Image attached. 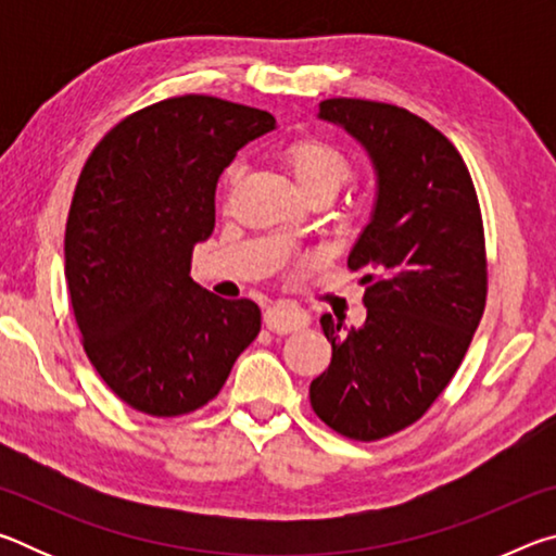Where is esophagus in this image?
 <instances>
[{
    "label": "esophagus",
    "mask_w": 556,
    "mask_h": 556,
    "mask_svg": "<svg viewBox=\"0 0 556 556\" xmlns=\"http://www.w3.org/2000/svg\"><path fill=\"white\" fill-rule=\"evenodd\" d=\"M265 326L271 333L301 331V328L308 326V314L301 306L291 304V301H279V304H271L265 312Z\"/></svg>",
    "instance_id": "obj_1"
}]
</instances>
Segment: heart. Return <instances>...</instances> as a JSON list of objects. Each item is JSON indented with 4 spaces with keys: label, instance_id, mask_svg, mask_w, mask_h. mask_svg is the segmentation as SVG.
<instances>
[{
    "label": "heart",
    "instance_id": "obj_1",
    "mask_svg": "<svg viewBox=\"0 0 556 556\" xmlns=\"http://www.w3.org/2000/svg\"><path fill=\"white\" fill-rule=\"evenodd\" d=\"M287 168L294 176L301 191L306 195H333L353 174L351 159L336 144L318 137H304L289 142L281 149ZM240 176V166H230L225 172V184L232 186Z\"/></svg>",
    "mask_w": 556,
    "mask_h": 556
}]
</instances>
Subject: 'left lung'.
Returning <instances> with one entry per match:
<instances>
[{"label":"left lung","instance_id":"obj_1","mask_svg":"<svg viewBox=\"0 0 556 556\" xmlns=\"http://www.w3.org/2000/svg\"><path fill=\"white\" fill-rule=\"evenodd\" d=\"M318 117L368 152L378 195L348 267L363 271L361 328L331 314V365L308 388L318 419L355 441L397 434L454 378L481 324L488 271L481 205L456 147L409 110L331 98Z\"/></svg>","mask_w":556,"mask_h":556}]
</instances>
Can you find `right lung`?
Returning a JSON list of instances; mask_svg holds the SVG:
<instances>
[{"mask_svg":"<svg viewBox=\"0 0 556 556\" xmlns=\"http://www.w3.org/2000/svg\"><path fill=\"white\" fill-rule=\"evenodd\" d=\"M277 119L211 96L168 98L92 149L65 223V281L83 348L131 409L181 417L208 404L260 333V306L191 279L215 228V186Z\"/></svg>","mask_w":556,"mask_h":556,"instance_id":"obj_1","label":"right lung"}]
</instances>
